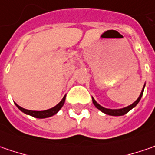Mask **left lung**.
Returning a JSON list of instances; mask_svg holds the SVG:
<instances>
[{
	"instance_id": "8db88e82",
	"label": "left lung",
	"mask_w": 155,
	"mask_h": 155,
	"mask_svg": "<svg viewBox=\"0 0 155 155\" xmlns=\"http://www.w3.org/2000/svg\"><path fill=\"white\" fill-rule=\"evenodd\" d=\"M145 87V85H144ZM144 87H143V89H142V91H141V92H140V97H138V99L133 103V104H131V105H129L128 107H125V108H122V109H119V110H111V109H106V108H104L103 106H101L100 104H98L97 102H96V100L92 97V102L94 105L99 110H101L102 112H104L105 113L106 115H110V116H123V115H125V114H127L129 110H131L133 108H134L138 103L140 102V98H141V97H142V95H143V91H144Z\"/></svg>"
}]
</instances>
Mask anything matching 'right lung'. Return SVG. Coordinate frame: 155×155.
Listing matches in <instances>:
<instances>
[{"mask_svg":"<svg viewBox=\"0 0 155 155\" xmlns=\"http://www.w3.org/2000/svg\"><path fill=\"white\" fill-rule=\"evenodd\" d=\"M64 101H65V96L63 97V99L57 104L56 106H54L53 108L49 109V110H43V111H35V110H28L24 109V108H21V106H19L17 104H15V105L18 107V109L21 110L23 113L29 115V116H32L33 117H36V118H46V117H50V116H54L55 114H57L58 112V110H60L63 107V105L64 104Z\"/></svg>","mask_w":155,"mask_h":155,"instance_id":"obj_1","label":"right lung"}]
</instances>
